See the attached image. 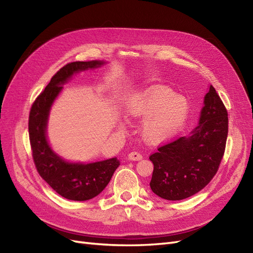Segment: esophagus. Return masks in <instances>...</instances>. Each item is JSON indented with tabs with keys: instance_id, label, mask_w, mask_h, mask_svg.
<instances>
[{
	"instance_id": "esophagus-1",
	"label": "esophagus",
	"mask_w": 253,
	"mask_h": 253,
	"mask_svg": "<svg viewBox=\"0 0 253 253\" xmlns=\"http://www.w3.org/2000/svg\"><path fill=\"white\" fill-rule=\"evenodd\" d=\"M127 158L129 160H133V162H134V160H140V159H142V156H141V154H139L138 152H131L127 155Z\"/></svg>"
}]
</instances>
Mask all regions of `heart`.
Wrapping results in <instances>:
<instances>
[{
	"label": "heart",
	"instance_id": "b5f03b06",
	"mask_svg": "<svg viewBox=\"0 0 253 253\" xmlns=\"http://www.w3.org/2000/svg\"><path fill=\"white\" fill-rule=\"evenodd\" d=\"M126 114L132 119L144 120L141 135L145 142L160 144L173 138L185 126L190 103L171 88L155 85L137 94L129 101Z\"/></svg>",
	"mask_w": 253,
	"mask_h": 253
}]
</instances>
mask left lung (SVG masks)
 <instances>
[{
  "label": "left lung",
  "instance_id": "1",
  "mask_svg": "<svg viewBox=\"0 0 253 253\" xmlns=\"http://www.w3.org/2000/svg\"><path fill=\"white\" fill-rule=\"evenodd\" d=\"M228 136V113L215 88L209 86L198 126L188 136L163 145L150 156L154 165L150 187L168 201L200 192L216 174Z\"/></svg>",
  "mask_w": 253,
  "mask_h": 253
}]
</instances>
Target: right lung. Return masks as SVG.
I'll return each mask as SVG.
<instances>
[{
    "label": "right lung",
    "mask_w": 253,
    "mask_h": 253,
    "mask_svg": "<svg viewBox=\"0 0 253 253\" xmlns=\"http://www.w3.org/2000/svg\"><path fill=\"white\" fill-rule=\"evenodd\" d=\"M105 63L103 60H93L66 64L51 78L30 110L28 131L37 170L58 194L71 201H88L100 194L120 162L117 157H113L88 164L73 163L58 155L48 142L49 113L63 85L74 75L95 70Z\"/></svg>",
    "instance_id": "add662e5"
}]
</instances>
